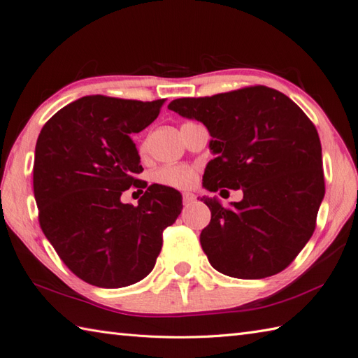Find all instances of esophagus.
Listing matches in <instances>:
<instances>
[{
	"instance_id": "esophagus-1",
	"label": "esophagus",
	"mask_w": 358,
	"mask_h": 358,
	"mask_svg": "<svg viewBox=\"0 0 358 358\" xmlns=\"http://www.w3.org/2000/svg\"><path fill=\"white\" fill-rule=\"evenodd\" d=\"M194 199H196V196H194L193 193H184V203H185V205L192 203Z\"/></svg>"
}]
</instances>
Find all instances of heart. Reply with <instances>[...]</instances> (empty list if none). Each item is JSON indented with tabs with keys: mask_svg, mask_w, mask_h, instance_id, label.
<instances>
[{
	"mask_svg": "<svg viewBox=\"0 0 358 358\" xmlns=\"http://www.w3.org/2000/svg\"><path fill=\"white\" fill-rule=\"evenodd\" d=\"M145 148V145L142 147ZM155 179L159 184L174 188H188L194 184L196 171L193 166L187 165H174V166H164L155 174Z\"/></svg>",
	"mask_w": 358,
	"mask_h": 358,
	"instance_id": "heart-1",
	"label": "heart"
}]
</instances>
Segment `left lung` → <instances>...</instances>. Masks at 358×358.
<instances>
[{"label": "left lung", "mask_w": 358, "mask_h": 358, "mask_svg": "<svg viewBox=\"0 0 358 358\" xmlns=\"http://www.w3.org/2000/svg\"><path fill=\"white\" fill-rule=\"evenodd\" d=\"M169 108L210 133L214 159L206 164L205 189L243 192L231 208L217 197L201 199L211 211L201 233L211 266L237 279L280 273L311 239L324 196L314 124L287 94L265 85L174 99Z\"/></svg>", "instance_id": "8db88e82"}]
</instances>
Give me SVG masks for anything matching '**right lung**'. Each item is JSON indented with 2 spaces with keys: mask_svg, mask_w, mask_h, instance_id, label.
I'll use <instances>...</instances> for the list:
<instances>
[{
  "mask_svg": "<svg viewBox=\"0 0 358 358\" xmlns=\"http://www.w3.org/2000/svg\"><path fill=\"white\" fill-rule=\"evenodd\" d=\"M164 102L84 96L55 113L38 136L39 225L70 271L94 287L124 288L152 273L162 231L182 211L180 193L157 184L138 206L121 201L144 170L131 134L152 124Z\"/></svg>",
  "mask_w": 358,
  "mask_h": 358,
  "instance_id": "1",
  "label": "right lung"
}]
</instances>
